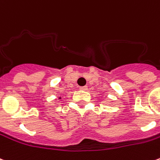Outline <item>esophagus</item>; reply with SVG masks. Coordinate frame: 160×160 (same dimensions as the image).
Wrapping results in <instances>:
<instances>
[{
  "instance_id": "1",
  "label": "esophagus",
  "mask_w": 160,
  "mask_h": 160,
  "mask_svg": "<svg viewBox=\"0 0 160 160\" xmlns=\"http://www.w3.org/2000/svg\"><path fill=\"white\" fill-rule=\"evenodd\" d=\"M80 90H85V91H86V90H88V87H87V86H84V87H80Z\"/></svg>"
}]
</instances>
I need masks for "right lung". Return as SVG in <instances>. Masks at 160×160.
<instances>
[{
    "mask_svg": "<svg viewBox=\"0 0 160 160\" xmlns=\"http://www.w3.org/2000/svg\"><path fill=\"white\" fill-rule=\"evenodd\" d=\"M60 99H61V98H60Z\"/></svg>",
    "mask_w": 160,
    "mask_h": 160,
    "instance_id": "1",
    "label": "right lung"
}]
</instances>
